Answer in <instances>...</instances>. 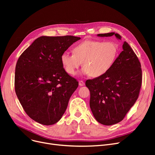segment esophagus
Wrapping results in <instances>:
<instances>
[{"instance_id":"34e87169","label":"esophagus","mask_w":155,"mask_h":155,"mask_svg":"<svg viewBox=\"0 0 155 155\" xmlns=\"http://www.w3.org/2000/svg\"><path fill=\"white\" fill-rule=\"evenodd\" d=\"M79 85H80V86H84V85H85V83H84V81L80 80V81H79Z\"/></svg>"}]
</instances>
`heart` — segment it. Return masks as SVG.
Here are the masks:
<instances>
[{"label": "heart", "instance_id": "b5f03b06", "mask_svg": "<svg viewBox=\"0 0 155 155\" xmlns=\"http://www.w3.org/2000/svg\"><path fill=\"white\" fill-rule=\"evenodd\" d=\"M73 51L61 55L63 67L68 74L74 75L83 62L82 74L99 77L114 66L118 56L119 46L114 41L86 40L77 45Z\"/></svg>", "mask_w": 155, "mask_h": 155}]
</instances>
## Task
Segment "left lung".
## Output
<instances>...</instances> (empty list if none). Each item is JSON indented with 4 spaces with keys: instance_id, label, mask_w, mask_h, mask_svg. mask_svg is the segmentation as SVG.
Wrapping results in <instances>:
<instances>
[{
    "instance_id": "8db88e82",
    "label": "left lung",
    "mask_w": 155,
    "mask_h": 155,
    "mask_svg": "<svg viewBox=\"0 0 155 155\" xmlns=\"http://www.w3.org/2000/svg\"><path fill=\"white\" fill-rule=\"evenodd\" d=\"M115 35V32L99 34L100 37ZM141 63L129 44L124 41L110 70L106 74L87 80L85 85L91 92L90 107L99 123L110 126L123 120L137 101L142 84Z\"/></svg>"
}]
</instances>
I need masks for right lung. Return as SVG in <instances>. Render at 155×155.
<instances>
[{
  "label": "right lung",
  "instance_id": "obj_1",
  "mask_svg": "<svg viewBox=\"0 0 155 155\" xmlns=\"http://www.w3.org/2000/svg\"><path fill=\"white\" fill-rule=\"evenodd\" d=\"M80 38L41 36L24 51L16 63L15 91L24 111L46 126L59 121L78 86L64 70L61 55Z\"/></svg>",
  "mask_w": 155,
  "mask_h": 155
}]
</instances>
